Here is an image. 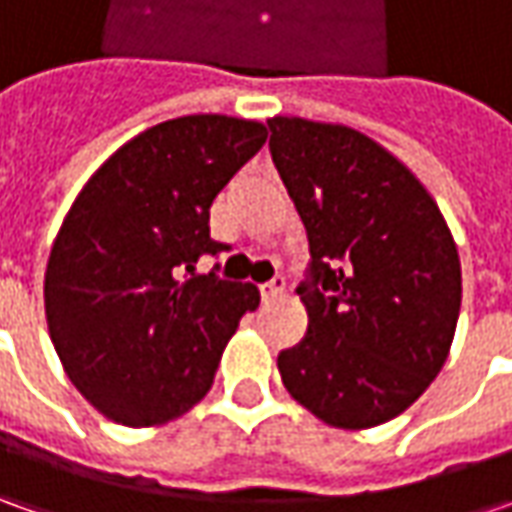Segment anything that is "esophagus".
<instances>
[{"instance_id":"obj_1","label":"esophagus","mask_w":512,"mask_h":512,"mask_svg":"<svg viewBox=\"0 0 512 512\" xmlns=\"http://www.w3.org/2000/svg\"><path fill=\"white\" fill-rule=\"evenodd\" d=\"M259 290H262V299H265V302H273V299H279V296L285 293V279H282V276H273L270 282L259 285Z\"/></svg>"}]
</instances>
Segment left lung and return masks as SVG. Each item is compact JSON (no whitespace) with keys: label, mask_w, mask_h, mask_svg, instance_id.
<instances>
[{"label":"left lung","mask_w":512,"mask_h":512,"mask_svg":"<svg viewBox=\"0 0 512 512\" xmlns=\"http://www.w3.org/2000/svg\"><path fill=\"white\" fill-rule=\"evenodd\" d=\"M270 156L310 245L305 339L279 353L296 402L364 430L422 396L462 307L459 250L424 185L364 133L273 116Z\"/></svg>","instance_id":"1"}]
</instances>
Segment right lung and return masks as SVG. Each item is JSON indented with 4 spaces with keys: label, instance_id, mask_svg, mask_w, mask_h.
<instances>
[{
    "label": "right lung",
    "instance_id": "1",
    "mask_svg": "<svg viewBox=\"0 0 512 512\" xmlns=\"http://www.w3.org/2000/svg\"><path fill=\"white\" fill-rule=\"evenodd\" d=\"M267 128L219 113L153 125L116 150L70 205L50 247L45 316L76 390L116 424L150 427L205 399L250 282L196 276L210 205Z\"/></svg>",
    "mask_w": 512,
    "mask_h": 512
}]
</instances>
